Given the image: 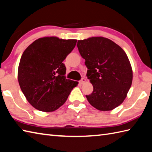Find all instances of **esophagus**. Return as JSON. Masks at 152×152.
<instances>
[{"label": "esophagus", "instance_id": "34e87169", "mask_svg": "<svg viewBox=\"0 0 152 152\" xmlns=\"http://www.w3.org/2000/svg\"><path fill=\"white\" fill-rule=\"evenodd\" d=\"M85 82H86V79L85 78H82L79 81V83H80V84H84Z\"/></svg>", "mask_w": 152, "mask_h": 152}]
</instances>
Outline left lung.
Instances as JSON below:
<instances>
[{
	"mask_svg": "<svg viewBox=\"0 0 152 152\" xmlns=\"http://www.w3.org/2000/svg\"><path fill=\"white\" fill-rule=\"evenodd\" d=\"M77 47L85 59L93 92L86 96L99 111L114 109L124 102L132 82L129 59L121 47L109 39L91 37L78 40Z\"/></svg>",
	"mask_w": 152,
	"mask_h": 152,
	"instance_id": "obj_1",
	"label": "left lung"
}]
</instances>
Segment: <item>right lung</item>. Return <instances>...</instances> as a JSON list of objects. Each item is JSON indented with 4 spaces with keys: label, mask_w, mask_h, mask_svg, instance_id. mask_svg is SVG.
<instances>
[{
    "label": "right lung",
    "mask_w": 152,
    "mask_h": 152,
    "mask_svg": "<svg viewBox=\"0 0 152 152\" xmlns=\"http://www.w3.org/2000/svg\"><path fill=\"white\" fill-rule=\"evenodd\" d=\"M76 39L45 37L34 41L21 57L18 79L28 102L39 111L52 112L66 102L78 82L66 79L62 62Z\"/></svg>",
    "instance_id": "1"
}]
</instances>
